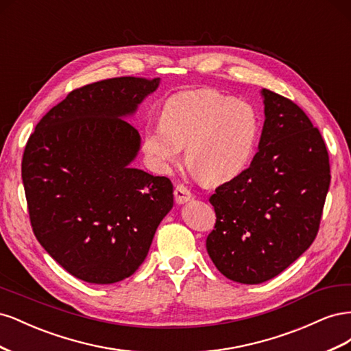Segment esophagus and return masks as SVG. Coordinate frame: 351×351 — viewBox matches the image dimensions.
<instances>
[{
	"instance_id": "1",
	"label": "esophagus",
	"mask_w": 351,
	"mask_h": 351,
	"mask_svg": "<svg viewBox=\"0 0 351 351\" xmlns=\"http://www.w3.org/2000/svg\"><path fill=\"white\" fill-rule=\"evenodd\" d=\"M174 199L177 205H183L186 202H190L193 199V195L190 193V190L186 189L183 184H177L174 190Z\"/></svg>"
}]
</instances>
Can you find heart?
Listing matches in <instances>:
<instances>
[{"label":"heart","instance_id":"heart-1","mask_svg":"<svg viewBox=\"0 0 351 351\" xmlns=\"http://www.w3.org/2000/svg\"><path fill=\"white\" fill-rule=\"evenodd\" d=\"M259 115L246 101L214 89L183 90L169 97L159 123L143 134V151L159 171L186 162L205 183H224L249 165L259 139Z\"/></svg>","mask_w":351,"mask_h":351}]
</instances>
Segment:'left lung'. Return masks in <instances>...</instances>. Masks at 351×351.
I'll list each match as a JSON object with an SVG mask.
<instances>
[{
	"mask_svg": "<svg viewBox=\"0 0 351 351\" xmlns=\"http://www.w3.org/2000/svg\"><path fill=\"white\" fill-rule=\"evenodd\" d=\"M265 123L247 169L215 189V228L206 250L231 281L277 277L313 243L331 182L319 130L300 107L262 89Z\"/></svg>",
	"mask_w": 351,
	"mask_h": 351,
	"instance_id": "obj_1",
	"label": "left lung"
}]
</instances>
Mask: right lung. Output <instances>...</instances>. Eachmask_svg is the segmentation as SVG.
Segmentation results:
<instances>
[{
	"instance_id": "obj_1",
	"label": "right lung",
	"mask_w": 351,
	"mask_h": 351,
	"mask_svg": "<svg viewBox=\"0 0 351 351\" xmlns=\"http://www.w3.org/2000/svg\"><path fill=\"white\" fill-rule=\"evenodd\" d=\"M161 79L115 77L73 90L36 124L22 178L38 241L73 277L112 284L143 263L174 205L167 177L133 168L132 117Z\"/></svg>"
}]
</instances>
